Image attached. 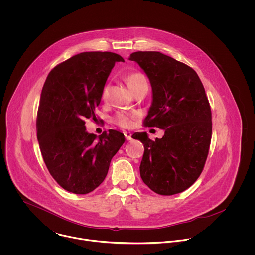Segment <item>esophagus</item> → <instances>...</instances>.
Returning <instances> with one entry per match:
<instances>
[{"label": "esophagus", "mask_w": 255, "mask_h": 255, "mask_svg": "<svg viewBox=\"0 0 255 255\" xmlns=\"http://www.w3.org/2000/svg\"><path fill=\"white\" fill-rule=\"evenodd\" d=\"M124 134H125V137H126L127 140H131V133L130 132L126 131Z\"/></svg>", "instance_id": "esophagus-1"}]
</instances>
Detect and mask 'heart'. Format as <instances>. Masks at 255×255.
Returning <instances> with one entry per match:
<instances>
[{"label":"heart","mask_w":255,"mask_h":255,"mask_svg":"<svg viewBox=\"0 0 255 255\" xmlns=\"http://www.w3.org/2000/svg\"><path fill=\"white\" fill-rule=\"evenodd\" d=\"M143 82H146V78L144 77V75L140 73H129L127 76V83H128V87L130 88L131 91H133L137 86H139ZM107 94H108V86H105L103 88L102 97L106 98ZM134 117H135L134 115L119 113L114 118V122L117 125H119V126H121L123 128H129L132 125V120H133Z\"/></svg>","instance_id":"1"}]
</instances>
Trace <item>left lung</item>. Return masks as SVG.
I'll use <instances>...</instances> for the list:
<instances>
[{"label":"left lung","instance_id":"left-lung-1","mask_svg":"<svg viewBox=\"0 0 255 255\" xmlns=\"http://www.w3.org/2000/svg\"><path fill=\"white\" fill-rule=\"evenodd\" d=\"M134 61L146 73L152 88V102L146 127L164 129L154 141L144 132L132 138L144 144L140 177L161 195L180 193L200 176L212 134L211 109L197 73L160 52H134Z\"/></svg>","mask_w":255,"mask_h":255}]
</instances>
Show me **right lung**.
Masks as SVG:
<instances>
[{"mask_svg":"<svg viewBox=\"0 0 255 255\" xmlns=\"http://www.w3.org/2000/svg\"><path fill=\"white\" fill-rule=\"evenodd\" d=\"M125 60L111 52H83L58 65L43 85L37 113V139L44 162L63 188L75 194L93 191L105 180L112 158L125 142L109 129L86 131L85 119L96 118L112 69Z\"/></svg>","mask_w":255,"mask_h":255,"instance_id":"right-lung-1","label":"right lung"}]
</instances>
